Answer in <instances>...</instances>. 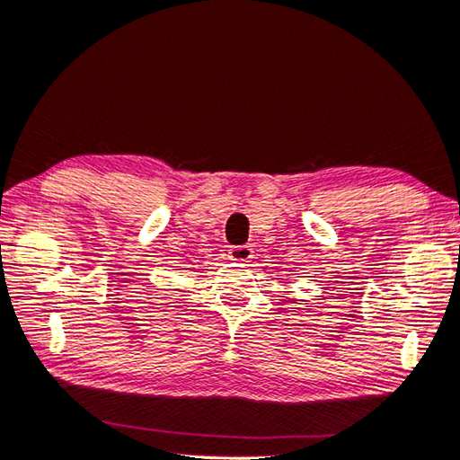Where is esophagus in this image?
<instances>
[{
  "label": "esophagus",
  "instance_id": "obj_1",
  "mask_svg": "<svg viewBox=\"0 0 460 460\" xmlns=\"http://www.w3.org/2000/svg\"><path fill=\"white\" fill-rule=\"evenodd\" d=\"M227 255L231 261H235V263H249L251 257H253V249H251L249 245L231 247Z\"/></svg>",
  "mask_w": 460,
  "mask_h": 460
}]
</instances>
